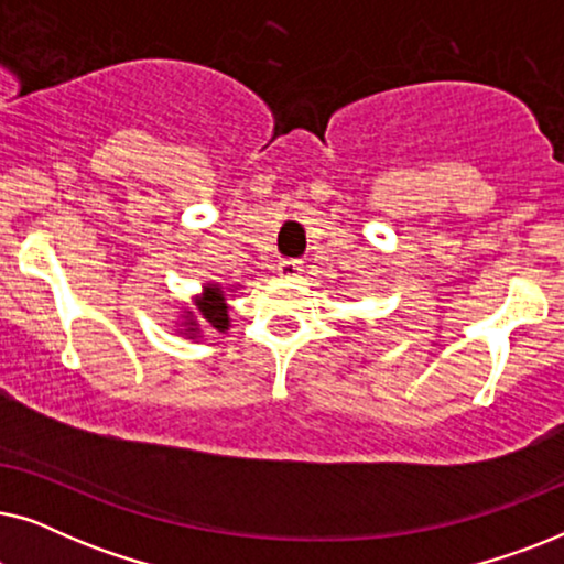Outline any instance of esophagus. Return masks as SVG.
Listing matches in <instances>:
<instances>
[{
	"label": "esophagus",
	"mask_w": 564,
	"mask_h": 564,
	"mask_svg": "<svg viewBox=\"0 0 564 564\" xmlns=\"http://www.w3.org/2000/svg\"><path fill=\"white\" fill-rule=\"evenodd\" d=\"M276 272H280V276H288V280H295V276L303 272V267H300L297 259H284L280 261V267H276Z\"/></svg>",
	"instance_id": "obj_1"
}]
</instances>
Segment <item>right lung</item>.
Listing matches in <instances>:
<instances>
[{"label":"right lung","mask_w":564,"mask_h":564,"mask_svg":"<svg viewBox=\"0 0 564 564\" xmlns=\"http://www.w3.org/2000/svg\"><path fill=\"white\" fill-rule=\"evenodd\" d=\"M197 305V313L199 318H203L205 326H210L215 330H228L230 321H228V305H226V290L220 288V284H205L203 288V295H199L195 300ZM187 315H184L182 326L184 330H187L189 338H195L199 334V321H195V315H192V311H184Z\"/></svg>","instance_id":"obj_1"}]
</instances>
